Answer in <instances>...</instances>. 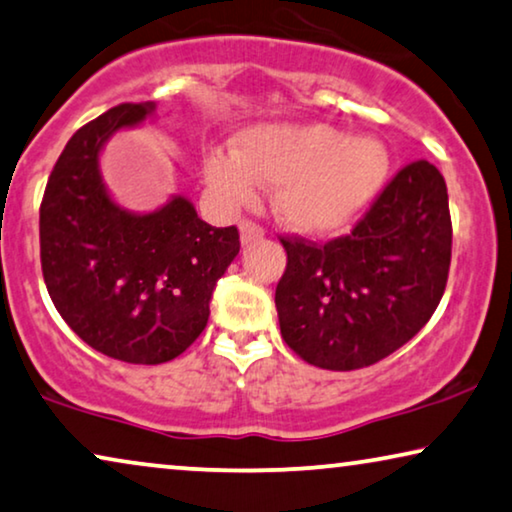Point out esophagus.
<instances>
[{"label": "esophagus", "mask_w": 512, "mask_h": 512, "mask_svg": "<svg viewBox=\"0 0 512 512\" xmlns=\"http://www.w3.org/2000/svg\"><path fill=\"white\" fill-rule=\"evenodd\" d=\"M265 231L261 226H256L254 221H242L240 224V242L242 247H249V244H254L258 240H263Z\"/></svg>", "instance_id": "esophagus-1"}]
</instances>
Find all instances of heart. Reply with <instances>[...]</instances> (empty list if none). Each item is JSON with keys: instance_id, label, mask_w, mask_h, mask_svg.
I'll return each instance as SVG.
<instances>
[{"instance_id": "1", "label": "heart", "mask_w": 512, "mask_h": 512, "mask_svg": "<svg viewBox=\"0 0 512 512\" xmlns=\"http://www.w3.org/2000/svg\"><path fill=\"white\" fill-rule=\"evenodd\" d=\"M235 150H210L203 175L226 205L251 203L258 184L272 189L281 224L328 235L379 194L390 154L374 136H346L328 124H251L235 133Z\"/></svg>"}]
</instances>
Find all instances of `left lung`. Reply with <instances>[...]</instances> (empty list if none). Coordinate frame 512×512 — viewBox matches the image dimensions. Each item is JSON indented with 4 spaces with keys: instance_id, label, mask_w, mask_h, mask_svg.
Wrapping results in <instances>:
<instances>
[{
    "instance_id": "1",
    "label": "left lung",
    "mask_w": 512,
    "mask_h": 512,
    "mask_svg": "<svg viewBox=\"0 0 512 512\" xmlns=\"http://www.w3.org/2000/svg\"><path fill=\"white\" fill-rule=\"evenodd\" d=\"M274 305L284 342L309 365L351 372L395 353L432 318L446 291L453 224L443 175L404 166L351 235L284 240Z\"/></svg>"
}]
</instances>
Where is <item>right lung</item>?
<instances>
[{
  "mask_svg": "<svg viewBox=\"0 0 512 512\" xmlns=\"http://www.w3.org/2000/svg\"><path fill=\"white\" fill-rule=\"evenodd\" d=\"M157 103H120L73 133L41 203V268L66 325L108 358L161 365L196 342L217 281L240 251L238 228H214L170 196L131 212L110 196L99 157Z\"/></svg>",
  "mask_w": 512,
  "mask_h": 512,
  "instance_id": "right-lung-1",
  "label": "right lung"
}]
</instances>
